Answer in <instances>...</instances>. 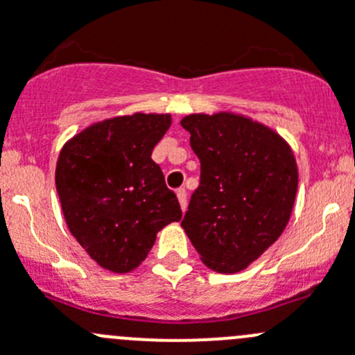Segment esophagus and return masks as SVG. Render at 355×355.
Returning <instances> with one entry per match:
<instances>
[{"label": "esophagus", "instance_id": "1", "mask_svg": "<svg viewBox=\"0 0 355 355\" xmlns=\"http://www.w3.org/2000/svg\"><path fill=\"white\" fill-rule=\"evenodd\" d=\"M177 198H178V201H180V209L182 210L187 209V193H185L184 187L177 189Z\"/></svg>", "mask_w": 355, "mask_h": 355}]
</instances>
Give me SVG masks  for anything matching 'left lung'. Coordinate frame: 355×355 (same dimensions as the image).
<instances>
[{
  "mask_svg": "<svg viewBox=\"0 0 355 355\" xmlns=\"http://www.w3.org/2000/svg\"><path fill=\"white\" fill-rule=\"evenodd\" d=\"M180 125L200 159V185L180 225L207 267L239 272L288 223L299 184L293 152L279 134L241 114H189Z\"/></svg>",
  "mask_w": 355,
  "mask_h": 355,
  "instance_id": "1",
  "label": "left lung"
}]
</instances>
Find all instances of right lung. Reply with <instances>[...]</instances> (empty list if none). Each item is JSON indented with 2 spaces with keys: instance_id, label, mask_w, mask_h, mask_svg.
<instances>
[{
  "instance_id": "1",
  "label": "right lung",
  "mask_w": 355,
  "mask_h": 355,
  "mask_svg": "<svg viewBox=\"0 0 355 355\" xmlns=\"http://www.w3.org/2000/svg\"><path fill=\"white\" fill-rule=\"evenodd\" d=\"M170 125V114L110 118L79 132L60 152L56 191L67 226L104 269H136L159 230L180 221L177 194L152 161Z\"/></svg>"
}]
</instances>
